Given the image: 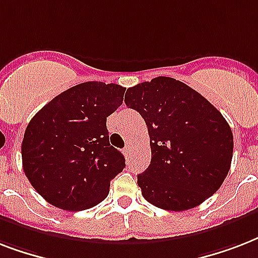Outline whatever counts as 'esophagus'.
I'll return each instance as SVG.
<instances>
[{"label":"esophagus","instance_id":"obj_1","mask_svg":"<svg viewBox=\"0 0 258 258\" xmlns=\"http://www.w3.org/2000/svg\"><path fill=\"white\" fill-rule=\"evenodd\" d=\"M130 153H131V146L127 145L124 147V154H125V157H130Z\"/></svg>","mask_w":258,"mask_h":258}]
</instances>
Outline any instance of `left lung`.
<instances>
[{
  "mask_svg": "<svg viewBox=\"0 0 258 258\" xmlns=\"http://www.w3.org/2000/svg\"><path fill=\"white\" fill-rule=\"evenodd\" d=\"M124 103L149 128L151 163L138 175L146 201L183 212L221 187L232 163L233 134L212 103L166 76L128 88Z\"/></svg>",
  "mask_w": 258,
  "mask_h": 258,
  "instance_id": "8db88e82",
  "label": "left lung"
}]
</instances>
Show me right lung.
Listing matches in <instances>:
<instances>
[{
	"label": "right lung",
	"mask_w": 258,
	"mask_h": 258,
	"mask_svg": "<svg viewBox=\"0 0 258 258\" xmlns=\"http://www.w3.org/2000/svg\"><path fill=\"white\" fill-rule=\"evenodd\" d=\"M124 91L119 84L82 83L32 117L21 146L22 167L50 205L79 212L107 198L125 159L109 145L105 123L123 103Z\"/></svg>",
	"instance_id": "add662e5"
}]
</instances>
